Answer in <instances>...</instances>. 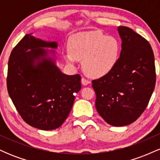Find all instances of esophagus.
<instances>
[{"label": "esophagus", "mask_w": 160, "mask_h": 160, "mask_svg": "<svg viewBox=\"0 0 160 160\" xmlns=\"http://www.w3.org/2000/svg\"><path fill=\"white\" fill-rule=\"evenodd\" d=\"M81 83L83 86H87L88 84L90 83V82H89L88 80H86V79H85L84 78H81Z\"/></svg>", "instance_id": "34e87169"}]
</instances>
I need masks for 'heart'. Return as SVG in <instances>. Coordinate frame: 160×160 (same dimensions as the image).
<instances>
[{
    "instance_id": "obj_1",
    "label": "heart",
    "mask_w": 160,
    "mask_h": 160,
    "mask_svg": "<svg viewBox=\"0 0 160 160\" xmlns=\"http://www.w3.org/2000/svg\"><path fill=\"white\" fill-rule=\"evenodd\" d=\"M68 50L64 58L69 65L74 66L78 60H82L85 74L98 78L109 74L117 65L121 46L114 37L98 32H86L71 37Z\"/></svg>"
}]
</instances>
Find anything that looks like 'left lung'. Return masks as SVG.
<instances>
[{
  "mask_svg": "<svg viewBox=\"0 0 160 160\" xmlns=\"http://www.w3.org/2000/svg\"><path fill=\"white\" fill-rule=\"evenodd\" d=\"M117 31L122 40L119 61L109 74L92 82L99 115L111 126H124L146 109L155 87L156 69L149 42L128 27Z\"/></svg>",
  "mask_w": 160,
  "mask_h": 160,
  "instance_id": "1",
  "label": "left lung"
}]
</instances>
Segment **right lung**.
<instances>
[{
	"label": "right lung",
	"instance_id": "add662e5",
	"mask_svg": "<svg viewBox=\"0 0 160 160\" xmlns=\"http://www.w3.org/2000/svg\"><path fill=\"white\" fill-rule=\"evenodd\" d=\"M58 43L26 34L11 52L7 86L22 118L41 130L60 127L81 89L79 74L67 75L56 65ZM54 48V50H49Z\"/></svg>",
	"mask_w": 160,
	"mask_h": 160
}]
</instances>
